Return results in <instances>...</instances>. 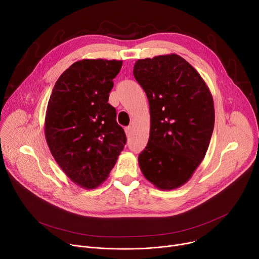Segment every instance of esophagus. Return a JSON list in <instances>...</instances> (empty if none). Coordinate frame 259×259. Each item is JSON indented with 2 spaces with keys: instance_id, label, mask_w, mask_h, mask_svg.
<instances>
[{
  "instance_id": "34e87169",
  "label": "esophagus",
  "mask_w": 259,
  "mask_h": 259,
  "mask_svg": "<svg viewBox=\"0 0 259 259\" xmlns=\"http://www.w3.org/2000/svg\"><path fill=\"white\" fill-rule=\"evenodd\" d=\"M125 132H126V135L128 138H130L131 137V133H132V127H126L125 128Z\"/></svg>"
}]
</instances>
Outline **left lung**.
<instances>
[{
	"label": "left lung",
	"instance_id": "left-lung-1",
	"mask_svg": "<svg viewBox=\"0 0 259 259\" xmlns=\"http://www.w3.org/2000/svg\"><path fill=\"white\" fill-rule=\"evenodd\" d=\"M133 75L150 106V138L139 155L145 178L161 190L191 178L206 155L214 128L212 94L178 54L138 60Z\"/></svg>",
	"mask_w": 259,
	"mask_h": 259
}]
</instances>
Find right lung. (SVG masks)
<instances>
[{
    "mask_svg": "<svg viewBox=\"0 0 259 259\" xmlns=\"http://www.w3.org/2000/svg\"><path fill=\"white\" fill-rule=\"evenodd\" d=\"M122 61L81 60L57 80L47 106L45 137L52 156L76 185L94 189L107 180L126 145L108 103Z\"/></svg>",
    "mask_w": 259,
    "mask_h": 259,
    "instance_id": "add662e5",
    "label": "right lung"
}]
</instances>
